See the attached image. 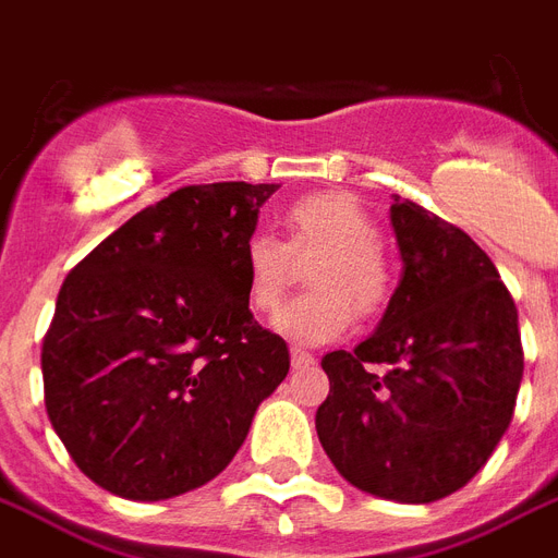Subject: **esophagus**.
<instances>
[{"mask_svg": "<svg viewBox=\"0 0 558 558\" xmlns=\"http://www.w3.org/2000/svg\"><path fill=\"white\" fill-rule=\"evenodd\" d=\"M315 365V356L310 350H301V348H292V367H310Z\"/></svg>", "mask_w": 558, "mask_h": 558, "instance_id": "1", "label": "esophagus"}]
</instances>
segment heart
I'll return each instance as SVG.
<instances>
[{"label": "heart", "instance_id": "1", "mask_svg": "<svg viewBox=\"0 0 558 558\" xmlns=\"http://www.w3.org/2000/svg\"><path fill=\"white\" fill-rule=\"evenodd\" d=\"M283 243L252 234L243 245L245 301L269 313L295 278V263H310L315 289L280 306L271 327L295 344H324L353 327L352 306L373 315L388 304L390 266L379 248V228L353 196L339 191L306 193L283 210Z\"/></svg>", "mask_w": 558, "mask_h": 558}]
</instances>
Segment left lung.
Wrapping results in <instances>:
<instances>
[{
    "instance_id": "obj_1",
    "label": "left lung",
    "mask_w": 558,
    "mask_h": 558,
    "mask_svg": "<svg viewBox=\"0 0 558 558\" xmlns=\"http://www.w3.org/2000/svg\"><path fill=\"white\" fill-rule=\"evenodd\" d=\"M390 228L402 278L373 336L322 359L330 397L315 432L356 489L432 504L466 486L510 428L524 373L519 310L460 228L399 196Z\"/></svg>"
}]
</instances>
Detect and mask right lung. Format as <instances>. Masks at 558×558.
<instances>
[{
    "label": "right lung",
    "instance_id": "obj_1",
    "mask_svg": "<svg viewBox=\"0 0 558 558\" xmlns=\"http://www.w3.org/2000/svg\"><path fill=\"white\" fill-rule=\"evenodd\" d=\"M278 187H179L63 280L43 341L46 411L107 493L165 501L214 481L287 379V341L254 322L243 278Z\"/></svg>",
    "mask_w": 558,
    "mask_h": 558
}]
</instances>
